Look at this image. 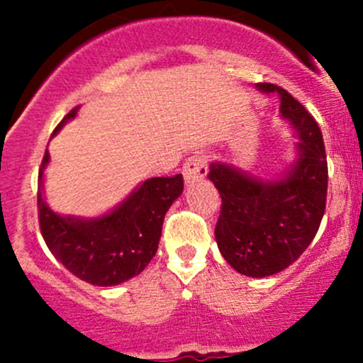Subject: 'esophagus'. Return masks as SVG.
I'll list each match as a JSON object with an SVG mask.
<instances>
[{"mask_svg": "<svg viewBox=\"0 0 363 363\" xmlns=\"http://www.w3.org/2000/svg\"><path fill=\"white\" fill-rule=\"evenodd\" d=\"M182 175L186 182H195L207 175V160L202 155H193L191 158L186 160L182 167Z\"/></svg>", "mask_w": 363, "mask_h": 363, "instance_id": "obj_1", "label": "esophagus"}]
</instances>
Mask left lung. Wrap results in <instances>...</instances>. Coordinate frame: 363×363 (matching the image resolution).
<instances>
[{
  "label": "left lung",
  "instance_id": "left-lung-1",
  "mask_svg": "<svg viewBox=\"0 0 363 363\" xmlns=\"http://www.w3.org/2000/svg\"><path fill=\"white\" fill-rule=\"evenodd\" d=\"M256 87L279 94L281 116L300 138L295 164L283 179L263 181L216 161L208 179L221 195L214 233L223 258L239 274L267 277L290 267L313 242L327 205L328 167L323 135L306 107L276 84Z\"/></svg>",
  "mask_w": 363,
  "mask_h": 363
}]
</instances>
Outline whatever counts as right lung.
<instances>
[{
	"label": "right lung",
	"mask_w": 363,
	"mask_h": 363,
	"mask_svg": "<svg viewBox=\"0 0 363 363\" xmlns=\"http://www.w3.org/2000/svg\"><path fill=\"white\" fill-rule=\"evenodd\" d=\"M75 113L77 107L65 116L52 135ZM47 163L49 151L38 172V221L43 240L57 262L94 286H113L138 276L158 251L164 214L184 188L182 175L147 179L108 214L80 219L56 214L43 200Z\"/></svg>",
	"instance_id": "1"
}]
</instances>
